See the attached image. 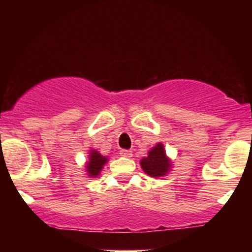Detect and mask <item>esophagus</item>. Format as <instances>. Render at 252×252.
<instances>
[{
  "instance_id": "esophagus-1",
  "label": "esophagus",
  "mask_w": 252,
  "mask_h": 252,
  "mask_svg": "<svg viewBox=\"0 0 252 252\" xmlns=\"http://www.w3.org/2000/svg\"><path fill=\"white\" fill-rule=\"evenodd\" d=\"M121 156H123V158H131L132 156V152L131 150H126V149H122L120 152Z\"/></svg>"
}]
</instances>
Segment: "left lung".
I'll use <instances>...</instances> for the list:
<instances>
[{"label":"left lung","mask_w":252,"mask_h":252,"mask_svg":"<svg viewBox=\"0 0 252 252\" xmlns=\"http://www.w3.org/2000/svg\"><path fill=\"white\" fill-rule=\"evenodd\" d=\"M141 167L147 174L154 178L167 174L170 168V162L166 156L162 144L158 143L150 150L148 156L141 160Z\"/></svg>","instance_id":"obj_1"}]
</instances>
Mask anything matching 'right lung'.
<instances>
[{
  "label": "right lung",
  "mask_w": 252,
  "mask_h": 252,
  "mask_svg": "<svg viewBox=\"0 0 252 252\" xmlns=\"http://www.w3.org/2000/svg\"><path fill=\"white\" fill-rule=\"evenodd\" d=\"M106 161H108L106 158H104V156L100 155L96 150H92L90 153V161L86 164L90 176H97L99 174V172L102 170Z\"/></svg>",
  "instance_id": "obj_1"
}]
</instances>
